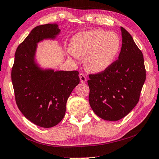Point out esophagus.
Listing matches in <instances>:
<instances>
[{
	"instance_id": "esophagus-1",
	"label": "esophagus",
	"mask_w": 159,
	"mask_h": 159,
	"mask_svg": "<svg viewBox=\"0 0 159 159\" xmlns=\"http://www.w3.org/2000/svg\"><path fill=\"white\" fill-rule=\"evenodd\" d=\"M79 78H80V82L81 83H85L86 82L87 79L86 77H85V75L83 74H79Z\"/></svg>"
}]
</instances>
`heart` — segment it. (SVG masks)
Returning <instances> with one entry per match:
<instances>
[{
  "mask_svg": "<svg viewBox=\"0 0 159 159\" xmlns=\"http://www.w3.org/2000/svg\"><path fill=\"white\" fill-rule=\"evenodd\" d=\"M70 52L84 58L85 67L93 73H100L114 63L120 49L117 34L100 29L80 32L72 37Z\"/></svg>",
  "mask_w": 159,
  "mask_h": 159,
  "instance_id": "1",
  "label": "heart"
}]
</instances>
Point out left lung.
I'll list each match as a JSON object with an SVG mask.
<instances>
[{
  "label": "left lung",
  "mask_w": 159,
  "mask_h": 159,
  "mask_svg": "<svg viewBox=\"0 0 159 159\" xmlns=\"http://www.w3.org/2000/svg\"><path fill=\"white\" fill-rule=\"evenodd\" d=\"M122 44L117 61L104 71L90 74L89 103L98 117L117 121L132 111L146 80L143 54L131 34L121 27Z\"/></svg>",
  "instance_id": "obj_1"
}]
</instances>
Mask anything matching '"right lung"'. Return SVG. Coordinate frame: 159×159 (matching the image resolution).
Segmentation results:
<instances>
[{"label": "right lung", "instance_id": "obj_1", "mask_svg": "<svg viewBox=\"0 0 159 159\" xmlns=\"http://www.w3.org/2000/svg\"><path fill=\"white\" fill-rule=\"evenodd\" d=\"M60 31L57 24L34 27L17 47L12 68L17 107L27 120L44 128L54 127L62 120L68 98L80 82L77 70L43 69L35 61L37 43L54 39Z\"/></svg>", "mask_w": 159, "mask_h": 159}]
</instances>
